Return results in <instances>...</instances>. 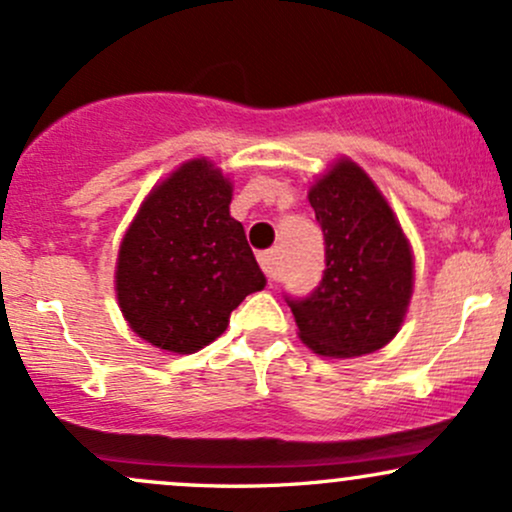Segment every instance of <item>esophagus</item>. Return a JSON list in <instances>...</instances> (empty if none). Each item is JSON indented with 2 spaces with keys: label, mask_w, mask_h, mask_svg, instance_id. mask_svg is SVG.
Listing matches in <instances>:
<instances>
[{
  "label": "esophagus",
  "mask_w": 512,
  "mask_h": 512,
  "mask_svg": "<svg viewBox=\"0 0 512 512\" xmlns=\"http://www.w3.org/2000/svg\"><path fill=\"white\" fill-rule=\"evenodd\" d=\"M260 264L264 274L272 281H279V250H267L260 255Z\"/></svg>",
  "instance_id": "obj_1"
}]
</instances>
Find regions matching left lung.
<instances>
[{
	"instance_id": "obj_1",
	"label": "left lung",
	"mask_w": 512,
	"mask_h": 512,
	"mask_svg": "<svg viewBox=\"0 0 512 512\" xmlns=\"http://www.w3.org/2000/svg\"><path fill=\"white\" fill-rule=\"evenodd\" d=\"M308 202L325 233L327 269L305 301H289L298 337L317 356L356 358L402 330L414 293V250L375 180L339 156L313 180Z\"/></svg>"
}]
</instances>
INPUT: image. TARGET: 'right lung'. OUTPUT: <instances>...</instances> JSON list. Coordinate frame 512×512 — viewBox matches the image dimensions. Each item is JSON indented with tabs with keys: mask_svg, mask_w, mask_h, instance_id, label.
Returning a JSON list of instances; mask_svg holds the SVG:
<instances>
[{
	"mask_svg": "<svg viewBox=\"0 0 512 512\" xmlns=\"http://www.w3.org/2000/svg\"><path fill=\"white\" fill-rule=\"evenodd\" d=\"M231 199L228 173L199 156L139 204L117 250L115 296L146 344L195 354L226 332L245 296L267 286Z\"/></svg>",
	"mask_w": 512,
	"mask_h": 512,
	"instance_id": "obj_1",
	"label": "right lung"
}]
</instances>
